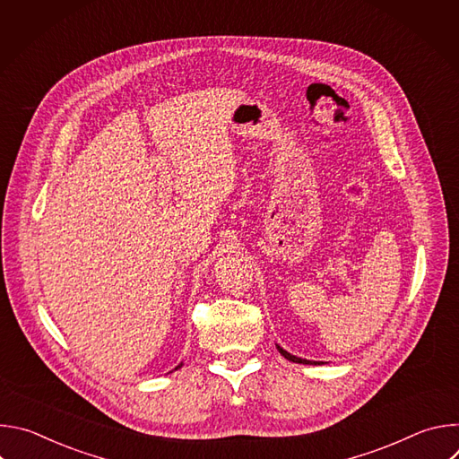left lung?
Masks as SVG:
<instances>
[{"label": "left lung", "instance_id": "obj_1", "mask_svg": "<svg viewBox=\"0 0 459 459\" xmlns=\"http://www.w3.org/2000/svg\"><path fill=\"white\" fill-rule=\"evenodd\" d=\"M278 347V351H280V354L283 356V358H287L289 361H294V363H303V365H321L323 361H310V359H301V358H298V356H292L290 352H287V351H283L280 345H276Z\"/></svg>", "mask_w": 459, "mask_h": 459}]
</instances>
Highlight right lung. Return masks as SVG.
<instances>
[{
  "instance_id": "obj_1",
  "label": "right lung",
  "mask_w": 459,
  "mask_h": 459,
  "mask_svg": "<svg viewBox=\"0 0 459 459\" xmlns=\"http://www.w3.org/2000/svg\"><path fill=\"white\" fill-rule=\"evenodd\" d=\"M181 365H183V363H179V365H178V367H176V368H174V370H178V368H179V367H181Z\"/></svg>"
}]
</instances>
